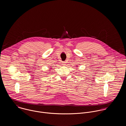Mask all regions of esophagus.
I'll use <instances>...</instances> for the list:
<instances>
[{
  "label": "esophagus",
  "mask_w": 126,
  "mask_h": 126,
  "mask_svg": "<svg viewBox=\"0 0 126 126\" xmlns=\"http://www.w3.org/2000/svg\"><path fill=\"white\" fill-rule=\"evenodd\" d=\"M62 65H63V66H64V65H66V62H62Z\"/></svg>",
  "instance_id": "esophagus-1"
}]
</instances>
